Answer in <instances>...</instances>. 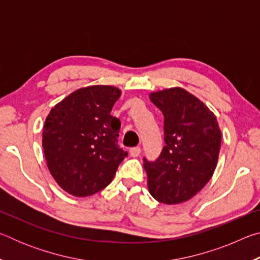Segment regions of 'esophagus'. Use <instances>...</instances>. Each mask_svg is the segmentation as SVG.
Returning a JSON list of instances; mask_svg holds the SVG:
<instances>
[{
    "label": "esophagus",
    "mask_w": 260,
    "mask_h": 260,
    "mask_svg": "<svg viewBox=\"0 0 260 260\" xmlns=\"http://www.w3.org/2000/svg\"><path fill=\"white\" fill-rule=\"evenodd\" d=\"M129 153H131L132 157H138V156L140 155V153H141V148H140V147L132 148L131 150H129Z\"/></svg>",
    "instance_id": "obj_1"
}]
</instances>
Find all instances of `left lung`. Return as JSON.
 <instances>
[{
  "instance_id": "left-lung-1",
  "label": "left lung",
  "mask_w": 260,
  "mask_h": 260,
  "mask_svg": "<svg viewBox=\"0 0 260 260\" xmlns=\"http://www.w3.org/2000/svg\"><path fill=\"white\" fill-rule=\"evenodd\" d=\"M150 100L164 116L165 146L156 160L143 158L148 188L160 203L180 204L213 175L221 132L213 112L182 88L151 93Z\"/></svg>"
}]
</instances>
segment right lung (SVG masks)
Returning a JSON list of instances; mask_svg holds the SVG:
<instances>
[{
  "label": "right lung",
  "mask_w": 260,
  "mask_h": 260,
  "mask_svg": "<svg viewBox=\"0 0 260 260\" xmlns=\"http://www.w3.org/2000/svg\"><path fill=\"white\" fill-rule=\"evenodd\" d=\"M120 95L113 86L80 88L48 114L42 133L47 166L73 196L102 190L127 156L117 143L120 121L110 114Z\"/></svg>",
  "instance_id": "add662e5"
}]
</instances>
